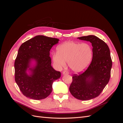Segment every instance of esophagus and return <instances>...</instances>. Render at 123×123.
Returning a JSON list of instances; mask_svg holds the SVG:
<instances>
[{"instance_id":"obj_1","label":"esophagus","mask_w":123,"mask_h":123,"mask_svg":"<svg viewBox=\"0 0 123 123\" xmlns=\"http://www.w3.org/2000/svg\"><path fill=\"white\" fill-rule=\"evenodd\" d=\"M62 74L63 75H65V74H68V72L67 71H64L62 72Z\"/></svg>"}]
</instances>
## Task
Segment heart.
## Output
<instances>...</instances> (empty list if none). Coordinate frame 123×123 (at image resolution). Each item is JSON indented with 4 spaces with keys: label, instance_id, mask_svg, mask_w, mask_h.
Listing matches in <instances>:
<instances>
[{
    "label": "heart",
    "instance_id": "heart-1",
    "mask_svg": "<svg viewBox=\"0 0 123 123\" xmlns=\"http://www.w3.org/2000/svg\"><path fill=\"white\" fill-rule=\"evenodd\" d=\"M92 55L93 50L89 44L67 42L58 46L57 52L52 54V58L57 68L65 67L66 62H68L71 70L80 72L88 67Z\"/></svg>",
    "mask_w": 123,
    "mask_h": 123
}]
</instances>
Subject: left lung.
Listing matches in <instances>:
<instances>
[{
  "mask_svg": "<svg viewBox=\"0 0 123 123\" xmlns=\"http://www.w3.org/2000/svg\"><path fill=\"white\" fill-rule=\"evenodd\" d=\"M78 38L92 43V60L85 71L73 74L69 90L74 98L86 100L98 96L108 83L112 62L109 48L103 40L94 35Z\"/></svg>",
  "mask_w": 123,
  "mask_h": 123,
  "instance_id": "left-lung-1",
  "label": "left lung"
}]
</instances>
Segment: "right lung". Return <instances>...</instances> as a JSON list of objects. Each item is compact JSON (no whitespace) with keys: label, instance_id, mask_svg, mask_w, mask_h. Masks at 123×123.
Instances as JSON below:
<instances>
[{"label":"right lung","instance_id":"right-lung-1","mask_svg":"<svg viewBox=\"0 0 123 123\" xmlns=\"http://www.w3.org/2000/svg\"><path fill=\"white\" fill-rule=\"evenodd\" d=\"M59 39L43 35L36 36L21 44L14 63L15 80L20 90L27 98L35 100L46 98L52 90L53 81L61 73L51 66L50 51ZM37 63L30 68V62ZM28 69L31 74L28 75Z\"/></svg>","mask_w":123,"mask_h":123}]
</instances>
